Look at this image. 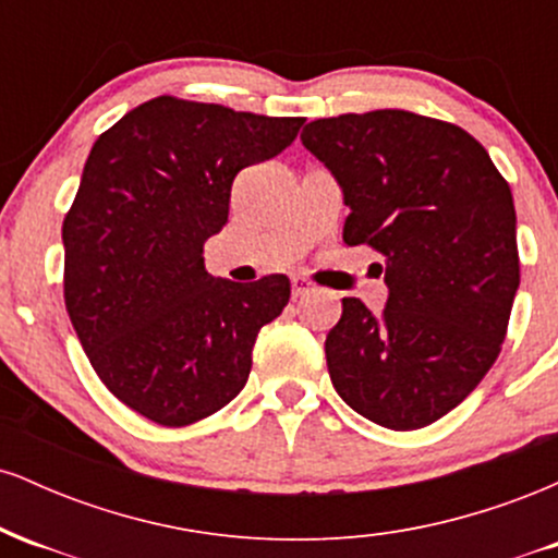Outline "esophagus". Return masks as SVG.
<instances>
[{"label": "esophagus", "instance_id": "obj_1", "mask_svg": "<svg viewBox=\"0 0 558 558\" xmlns=\"http://www.w3.org/2000/svg\"><path fill=\"white\" fill-rule=\"evenodd\" d=\"M291 288H293V299H301V296H306L310 291H315L312 280H306V278H293Z\"/></svg>", "mask_w": 558, "mask_h": 558}]
</instances>
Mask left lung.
<instances>
[{"instance_id": "8db88e82", "label": "left lung", "mask_w": 558, "mask_h": 558, "mask_svg": "<svg viewBox=\"0 0 558 558\" xmlns=\"http://www.w3.org/2000/svg\"><path fill=\"white\" fill-rule=\"evenodd\" d=\"M301 144L341 185L343 241L386 259V310L343 299L325 338L332 388L375 425H430L477 388L506 338L520 288L509 183L462 128L403 110L315 120Z\"/></svg>"}]
</instances>
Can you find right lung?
I'll return each mask as SVG.
<instances>
[{"mask_svg":"<svg viewBox=\"0 0 558 558\" xmlns=\"http://www.w3.org/2000/svg\"><path fill=\"white\" fill-rule=\"evenodd\" d=\"M301 125L157 96L92 146L62 222L65 306L99 380L141 417L191 425L246 386L257 332L291 283L213 278L204 241L228 222L233 178Z\"/></svg>","mask_w":558,"mask_h":558,"instance_id":"add662e5","label":"right lung"}]
</instances>
